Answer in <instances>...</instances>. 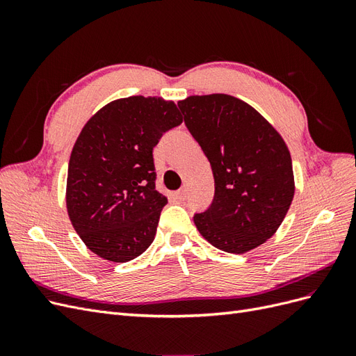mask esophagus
<instances>
[{
	"mask_svg": "<svg viewBox=\"0 0 356 356\" xmlns=\"http://www.w3.org/2000/svg\"><path fill=\"white\" fill-rule=\"evenodd\" d=\"M187 196H188V190H187V187H182L181 190H178V191L175 193V197H177V199H179V200H186V199H187Z\"/></svg>",
	"mask_w": 356,
	"mask_h": 356,
	"instance_id": "esophagus-1",
	"label": "esophagus"
}]
</instances>
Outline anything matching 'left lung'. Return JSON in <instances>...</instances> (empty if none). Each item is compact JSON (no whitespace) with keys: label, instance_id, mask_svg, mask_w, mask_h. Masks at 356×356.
Here are the masks:
<instances>
[{"label":"left lung","instance_id":"left-lung-1","mask_svg":"<svg viewBox=\"0 0 356 356\" xmlns=\"http://www.w3.org/2000/svg\"><path fill=\"white\" fill-rule=\"evenodd\" d=\"M178 106L215 182L211 207L193 218L199 233L230 254L260 246L282 224L296 191L282 136L250 104L230 95L188 96Z\"/></svg>","mask_w":356,"mask_h":356}]
</instances>
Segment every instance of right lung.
Instances as JSON below:
<instances>
[{
	"instance_id": "add662e5",
	"label": "right lung",
	"mask_w": 356,
	"mask_h": 356,
	"mask_svg": "<svg viewBox=\"0 0 356 356\" xmlns=\"http://www.w3.org/2000/svg\"><path fill=\"white\" fill-rule=\"evenodd\" d=\"M181 123L174 101L129 96L81 129L68 165L67 209L84 245L104 260L131 261L153 243L168 203L156 190L153 148Z\"/></svg>"
}]
</instances>
